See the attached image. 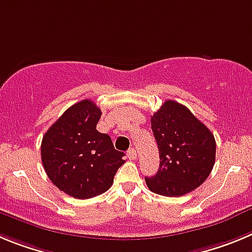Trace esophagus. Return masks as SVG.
I'll return each instance as SVG.
<instances>
[{"instance_id": "34e87169", "label": "esophagus", "mask_w": 252, "mask_h": 252, "mask_svg": "<svg viewBox=\"0 0 252 252\" xmlns=\"http://www.w3.org/2000/svg\"><path fill=\"white\" fill-rule=\"evenodd\" d=\"M126 156H128L129 159L133 160L135 159V157H137V152H135L134 148H130L128 152H126Z\"/></svg>"}]
</instances>
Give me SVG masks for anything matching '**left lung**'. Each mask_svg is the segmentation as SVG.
I'll list each match as a JSON object with an SVG mask.
<instances>
[{"label":"left lung","instance_id":"obj_1","mask_svg":"<svg viewBox=\"0 0 252 252\" xmlns=\"http://www.w3.org/2000/svg\"><path fill=\"white\" fill-rule=\"evenodd\" d=\"M159 149V168L146 177L152 192L167 197L187 194L202 185L214 168L216 140L187 106L165 100L151 117Z\"/></svg>","mask_w":252,"mask_h":252}]
</instances>
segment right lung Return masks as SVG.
Segmentation results:
<instances>
[{"instance_id":"add662e5","label":"right lung","mask_w":252,"mask_h":252,"mask_svg":"<svg viewBox=\"0 0 252 252\" xmlns=\"http://www.w3.org/2000/svg\"><path fill=\"white\" fill-rule=\"evenodd\" d=\"M100 117L96 104L85 99L70 106L42 137L47 177L74 198L88 199L108 191L126 162L109 135L96 130Z\"/></svg>"}]
</instances>
